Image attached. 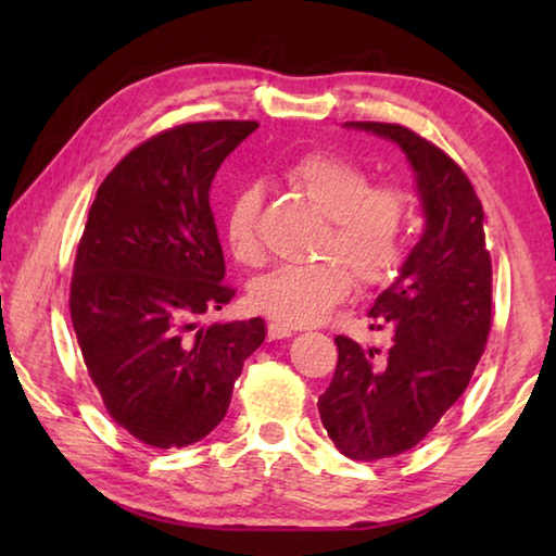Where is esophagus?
Listing matches in <instances>:
<instances>
[{"label": "esophagus", "instance_id": "1", "mask_svg": "<svg viewBox=\"0 0 556 556\" xmlns=\"http://www.w3.org/2000/svg\"><path fill=\"white\" fill-rule=\"evenodd\" d=\"M291 333V328L289 326H281V324H275L271 321L269 326H267V336H269V341H279V338H289Z\"/></svg>", "mask_w": 556, "mask_h": 556}]
</instances>
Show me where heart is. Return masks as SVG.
Listing matches in <instances>:
<instances>
[{"label":"heart","instance_id":"b5f03b06","mask_svg":"<svg viewBox=\"0 0 556 556\" xmlns=\"http://www.w3.org/2000/svg\"><path fill=\"white\" fill-rule=\"evenodd\" d=\"M287 181L328 218L318 262L281 265L250 285V306L275 324L299 328L324 316L357 285H380L397 269L409 223V199L397 186H372L351 159L312 152L287 168ZM260 193L244 188L225 213V240L242 265H257Z\"/></svg>","mask_w":556,"mask_h":556}]
</instances>
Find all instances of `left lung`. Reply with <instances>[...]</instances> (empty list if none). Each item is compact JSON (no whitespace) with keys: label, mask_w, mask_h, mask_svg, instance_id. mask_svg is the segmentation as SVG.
Instances as JSON below:
<instances>
[{"label":"left lung","mask_w":556,"mask_h":556,"mask_svg":"<svg viewBox=\"0 0 556 556\" xmlns=\"http://www.w3.org/2000/svg\"><path fill=\"white\" fill-rule=\"evenodd\" d=\"M397 144L414 174L425 230L370 316L390 345L338 336V365L318 414L336 448L355 460L417 446L468 388L491 331L493 269L483 205L454 159L412 129L345 122Z\"/></svg>","instance_id":"1"}]
</instances>
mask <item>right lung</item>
<instances>
[{"label": "right lung", "mask_w": 556, "mask_h": 556, "mask_svg": "<svg viewBox=\"0 0 556 556\" xmlns=\"http://www.w3.org/2000/svg\"><path fill=\"white\" fill-rule=\"evenodd\" d=\"M260 125L193 122L139 144L90 205L75 255L71 318L110 417L154 448L220 425L262 318L201 324L235 291L211 211L220 164Z\"/></svg>", "instance_id": "obj_1"}]
</instances>
